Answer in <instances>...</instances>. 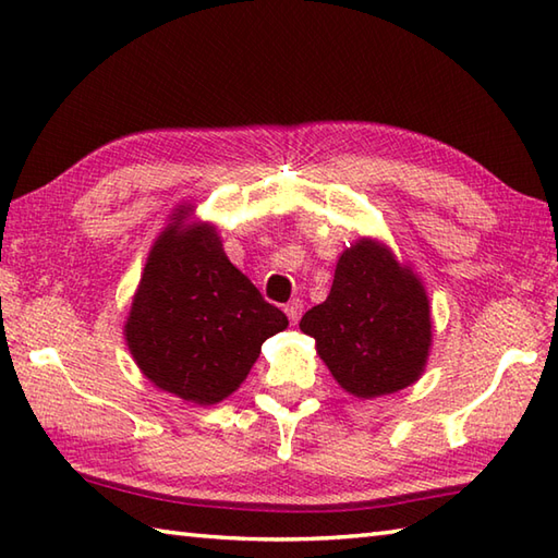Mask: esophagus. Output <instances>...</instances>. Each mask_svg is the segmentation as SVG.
Masks as SVG:
<instances>
[{
	"label": "esophagus",
	"instance_id": "1",
	"mask_svg": "<svg viewBox=\"0 0 558 558\" xmlns=\"http://www.w3.org/2000/svg\"><path fill=\"white\" fill-rule=\"evenodd\" d=\"M302 312H304V304H302V300H292V302H288V304H286V314H288V318H290L292 324H298V322H300Z\"/></svg>",
	"mask_w": 558,
	"mask_h": 558
}]
</instances>
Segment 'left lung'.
<instances>
[{"mask_svg": "<svg viewBox=\"0 0 558 558\" xmlns=\"http://www.w3.org/2000/svg\"><path fill=\"white\" fill-rule=\"evenodd\" d=\"M300 328L336 381L357 398H378L414 384L432 345L429 300L420 280L388 248L360 240L340 256L324 304Z\"/></svg>", "mask_w": 558, "mask_h": 558, "instance_id": "1", "label": "left lung"}]
</instances>
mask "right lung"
Here are the masks:
<instances>
[{"instance_id": "obj_1", "label": "right lung", "mask_w": 558, "mask_h": 558, "mask_svg": "<svg viewBox=\"0 0 558 558\" xmlns=\"http://www.w3.org/2000/svg\"><path fill=\"white\" fill-rule=\"evenodd\" d=\"M184 216L177 213L153 246L124 328L153 384L213 405L244 381L260 345L288 326V316L230 264L216 228H184Z\"/></svg>"}]
</instances>
